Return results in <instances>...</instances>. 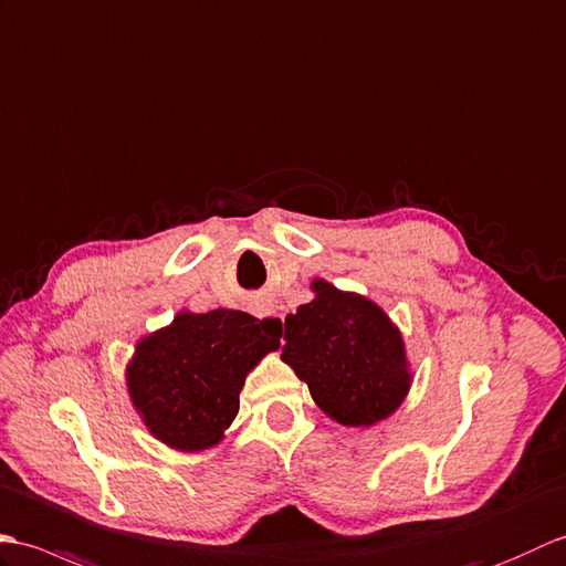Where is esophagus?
<instances>
[{
    "mask_svg": "<svg viewBox=\"0 0 566 566\" xmlns=\"http://www.w3.org/2000/svg\"><path fill=\"white\" fill-rule=\"evenodd\" d=\"M266 315H269V319L275 324V326H283V319H285V315H283V312L281 310H275V307H269V312H266Z\"/></svg>",
    "mask_w": 566,
    "mask_h": 566,
    "instance_id": "esophagus-1",
    "label": "esophagus"
}]
</instances>
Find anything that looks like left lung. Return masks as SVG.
Here are the masks:
<instances>
[{"instance_id":"left-lung-1","label":"left lung","mask_w":566,"mask_h":566,"mask_svg":"<svg viewBox=\"0 0 566 566\" xmlns=\"http://www.w3.org/2000/svg\"><path fill=\"white\" fill-rule=\"evenodd\" d=\"M315 300L285 317L283 360L307 382L317 407L344 426H373L407 397L405 342L385 312L326 281Z\"/></svg>"}]
</instances>
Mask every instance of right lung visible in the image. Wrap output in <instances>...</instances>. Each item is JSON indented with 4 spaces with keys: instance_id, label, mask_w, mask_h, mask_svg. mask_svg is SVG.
<instances>
[{
    "instance_id": "1",
    "label": "right lung",
    "mask_w": 566,
    "mask_h": 566,
    "mask_svg": "<svg viewBox=\"0 0 566 566\" xmlns=\"http://www.w3.org/2000/svg\"><path fill=\"white\" fill-rule=\"evenodd\" d=\"M283 329L240 310L181 312L145 336L128 363V392L161 443L206 450L240 411L247 373L281 346Z\"/></svg>"
}]
</instances>
